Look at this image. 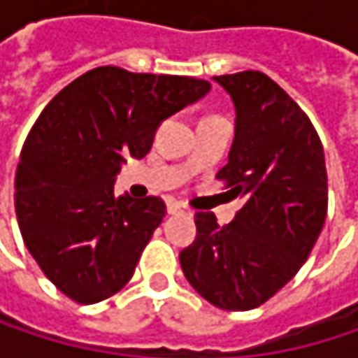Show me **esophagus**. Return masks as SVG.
<instances>
[{
  "mask_svg": "<svg viewBox=\"0 0 358 358\" xmlns=\"http://www.w3.org/2000/svg\"><path fill=\"white\" fill-rule=\"evenodd\" d=\"M168 213H170V215H178V213L192 215V211H190V209H186L184 205H180V203H176V201H170V203H168Z\"/></svg>",
  "mask_w": 358,
  "mask_h": 358,
  "instance_id": "obj_1",
  "label": "esophagus"
}]
</instances>
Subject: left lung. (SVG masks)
Here are the masks:
<instances>
[{"label": "left lung", "mask_w": 358, "mask_h": 358, "mask_svg": "<svg viewBox=\"0 0 358 358\" xmlns=\"http://www.w3.org/2000/svg\"><path fill=\"white\" fill-rule=\"evenodd\" d=\"M236 120L228 164L217 172L245 205L228 226L194 213L196 238L180 252L190 286L213 307L249 311L303 267L327 213L323 147L284 89L257 70L213 76Z\"/></svg>", "instance_id": "8db88e82"}]
</instances>
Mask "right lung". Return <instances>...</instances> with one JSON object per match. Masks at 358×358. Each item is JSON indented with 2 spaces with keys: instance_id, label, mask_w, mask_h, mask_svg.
Returning a JSON list of instances; mask_svg holds the SVG:
<instances>
[{
  "instance_id": "add662e5",
  "label": "right lung",
  "mask_w": 358,
  "mask_h": 358,
  "mask_svg": "<svg viewBox=\"0 0 358 358\" xmlns=\"http://www.w3.org/2000/svg\"><path fill=\"white\" fill-rule=\"evenodd\" d=\"M211 85L101 66L62 89L35 122L16 170V217L43 273L72 301L122 290L166 215L159 196H115L124 157L143 159L159 124Z\"/></svg>"
}]
</instances>
